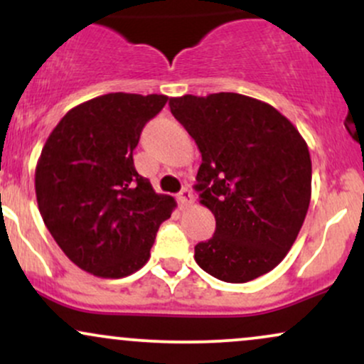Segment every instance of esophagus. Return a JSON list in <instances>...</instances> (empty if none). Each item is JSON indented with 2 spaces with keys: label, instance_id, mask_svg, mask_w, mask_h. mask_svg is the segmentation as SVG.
I'll list each match as a JSON object with an SVG mask.
<instances>
[{
  "label": "esophagus",
  "instance_id": "esophagus-1",
  "mask_svg": "<svg viewBox=\"0 0 364 364\" xmlns=\"http://www.w3.org/2000/svg\"><path fill=\"white\" fill-rule=\"evenodd\" d=\"M178 202L181 203V207H190V205H193L195 196H193V193H191V190H188V188H183L181 193L178 195Z\"/></svg>",
  "mask_w": 364,
  "mask_h": 364
}]
</instances>
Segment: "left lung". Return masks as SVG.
Instances as JSON below:
<instances>
[{"mask_svg": "<svg viewBox=\"0 0 364 364\" xmlns=\"http://www.w3.org/2000/svg\"><path fill=\"white\" fill-rule=\"evenodd\" d=\"M202 154L195 188L215 217L195 246L200 269L224 282L270 272L294 245L311 200V159L301 133L270 104L219 92L171 97Z\"/></svg>", "mask_w": 364, "mask_h": 364, "instance_id": "obj_1", "label": "left lung"}]
</instances>
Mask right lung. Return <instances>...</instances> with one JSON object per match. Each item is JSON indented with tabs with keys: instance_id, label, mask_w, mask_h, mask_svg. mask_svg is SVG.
I'll use <instances>...</instances> for the list:
<instances>
[{
	"instance_id": "right-lung-1",
	"label": "right lung",
	"mask_w": 364,
	"mask_h": 364,
	"mask_svg": "<svg viewBox=\"0 0 364 364\" xmlns=\"http://www.w3.org/2000/svg\"><path fill=\"white\" fill-rule=\"evenodd\" d=\"M162 94L99 95L63 116L36 166L46 228L75 265L121 279L150 258L159 225L176 200L156 193L133 164L145 123L168 102Z\"/></svg>"
}]
</instances>
